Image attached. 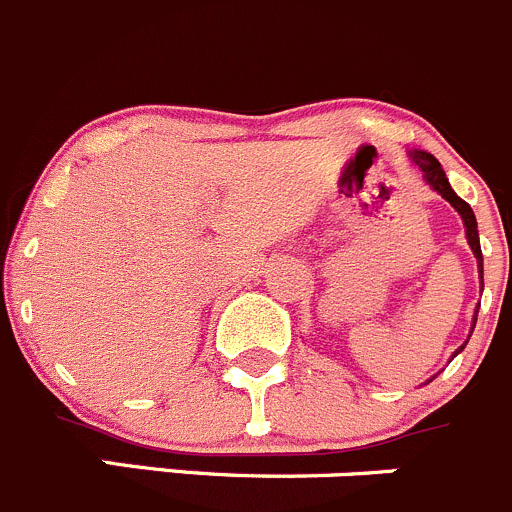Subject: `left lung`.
Returning a JSON list of instances; mask_svg holds the SVG:
<instances>
[{"label": "left lung", "instance_id": "8db88e82", "mask_svg": "<svg viewBox=\"0 0 512 512\" xmlns=\"http://www.w3.org/2000/svg\"><path fill=\"white\" fill-rule=\"evenodd\" d=\"M408 159H411L413 164H416L418 169L423 171V179H426V184L430 186V189H433L435 194H440V196H443V199L448 201V204L453 206L455 211H458V216H460V219H463V226H465V239H468V246H470V251H473L475 261H478V278H480V291H483V251H480L478 221H475V214H473V209H470V206L465 204V201L460 199V196L455 194L453 189H450V181H448V176H445L443 166L438 164V159H435L433 154H428V151H421V149H411V151H408ZM478 308H480V303H478V306H475V311H473V321H470V333H473V328H475V321H478ZM470 333H468V338H465V343L470 341ZM465 343H463V346H460L458 351H455L453 356H450V358H455V356H458V353L463 351V348H465ZM433 378H435V376H433ZM433 378H430V381H433ZM430 381H426V383H430Z\"/></svg>", "mask_w": 512, "mask_h": 512}]
</instances>
